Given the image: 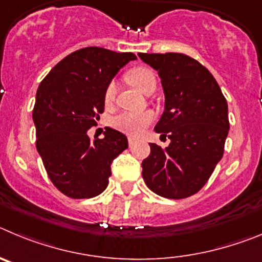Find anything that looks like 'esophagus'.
Returning a JSON list of instances; mask_svg holds the SVG:
<instances>
[{
  "label": "esophagus",
  "instance_id": "obj_1",
  "mask_svg": "<svg viewBox=\"0 0 262 262\" xmlns=\"http://www.w3.org/2000/svg\"><path fill=\"white\" fill-rule=\"evenodd\" d=\"M136 141H137V138H136V137H132V136H129V137H128V142H129V146H132V145H133V143L136 142Z\"/></svg>",
  "mask_w": 262,
  "mask_h": 262
}]
</instances>
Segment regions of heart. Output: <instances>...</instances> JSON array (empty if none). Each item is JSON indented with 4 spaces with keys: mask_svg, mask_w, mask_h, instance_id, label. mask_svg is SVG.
<instances>
[{
    "mask_svg": "<svg viewBox=\"0 0 262 262\" xmlns=\"http://www.w3.org/2000/svg\"><path fill=\"white\" fill-rule=\"evenodd\" d=\"M128 81L141 93H145L148 84L155 83V75L147 68H136L128 74ZM116 94V82L111 81L104 91V103L111 104ZM154 115L148 111L145 112H121L112 119V125L119 130L128 134H140L150 125Z\"/></svg>",
    "mask_w": 262,
    "mask_h": 262,
    "instance_id": "heart-1",
    "label": "heart"
}]
</instances>
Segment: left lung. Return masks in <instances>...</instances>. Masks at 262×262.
<instances>
[{"label":"left lung","mask_w":262,"mask_h":262,"mask_svg":"<svg viewBox=\"0 0 262 262\" xmlns=\"http://www.w3.org/2000/svg\"><path fill=\"white\" fill-rule=\"evenodd\" d=\"M155 69L164 93V111L154 130L167 147L150 143L142 160L148 189L166 199H185L204 187L223 157L230 122L221 87L199 61L183 53H138Z\"/></svg>","instance_id":"left-lung-1"}]
</instances>
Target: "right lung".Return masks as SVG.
I'll return each mask as SVG.
<instances>
[{"label":"right lung","instance_id":"1","mask_svg":"<svg viewBox=\"0 0 262 262\" xmlns=\"http://www.w3.org/2000/svg\"><path fill=\"white\" fill-rule=\"evenodd\" d=\"M132 52L87 47L61 60L36 93L32 119L36 148L49 179L70 199H91L108 185L111 164L128 148L125 134L105 128L103 138L87 130L104 111V91L130 61Z\"/></svg>","mask_w":262,"mask_h":262}]
</instances>
